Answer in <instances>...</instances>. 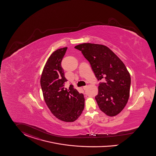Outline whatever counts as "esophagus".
<instances>
[{"instance_id":"obj_1","label":"esophagus","mask_w":156,"mask_h":156,"mask_svg":"<svg viewBox=\"0 0 156 156\" xmlns=\"http://www.w3.org/2000/svg\"><path fill=\"white\" fill-rule=\"evenodd\" d=\"M87 87V86H83V89L84 90H86Z\"/></svg>"}]
</instances>
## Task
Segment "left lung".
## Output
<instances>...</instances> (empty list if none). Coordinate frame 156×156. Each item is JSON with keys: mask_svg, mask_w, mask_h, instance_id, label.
Masks as SVG:
<instances>
[{"mask_svg": "<svg viewBox=\"0 0 156 156\" xmlns=\"http://www.w3.org/2000/svg\"><path fill=\"white\" fill-rule=\"evenodd\" d=\"M90 62L98 80L95 99L105 114L114 116L124 108L129 96L131 77L124 62L106 46L83 43L74 47Z\"/></svg>", "mask_w": 156, "mask_h": 156, "instance_id": "8db88e82", "label": "left lung"}]
</instances>
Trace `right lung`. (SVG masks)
Returning a JSON list of instances; mask_svg holds the SVG:
<instances>
[{"label":"right lung","mask_w":156,"mask_h":156,"mask_svg":"<svg viewBox=\"0 0 156 156\" xmlns=\"http://www.w3.org/2000/svg\"><path fill=\"white\" fill-rule=\"evenodd\" d=\"M67 47L52 52L44 67L40 83L44 101L49 109L61 121L74 122L82 114L84 108L82 94L70 85L64 87L67 80L64 76L61 62Z\"/></svg>","instance_id":"right-lung-1"}]
</instances>
